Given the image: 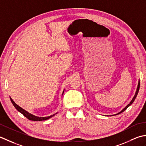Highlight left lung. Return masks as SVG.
Segmentation results:
<instances>
[{"mask_svg": "<svg viewBox=\"0 0 146 146\" xmlns=\"http://www.w3.org/2000/svg\"><path fill=\"white\" fill-rule=\"evenodd\" d=\"M139 88H140V82L139 81V84H138V86H137V91H136V93H135V95H134V96H133V99L132 100V101L131 102H130V103L129 104V105H128L125 108H123L122 110H121L120 112H119L118 113H117V114H116V115H118V114H120V113H122V112H123L125 110L128 108V107H129L130 105H132V103L133 102V101L135 100V98L137 97V94H138V92H139Z\"/></svg>", "mask_w": 146, "mask_h": 146, "instance_id": "1", "label": "left lung"}]
</instances>
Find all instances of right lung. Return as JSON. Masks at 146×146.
I'll list each match as a JSON object with an SVG mask.
<instances>
[{
    "label": "right lung",
    "mask_w": 146,
    "mask_h": 146,
    "mask_svg": "<svg viewBox=\"0 0 146 146\" xmlns=\"http://www.w3.org/2000/svg\"><path fill=\"white\" fill-rule=\"evenodd\" d=\"M11 101L12 103H13V105H14V106L16 108L17 110H18L20 113H21L25 116V117L27 118L28 119L30 120H33V121H42V120H48L50 118H51L53 116H54L55 114L54 115H52L51 116H49V117H36V116L33 115H31V113H29L28 112H27L26 111H25V110H23L22 108H21L19 106H18L17 105L16 103H15V102L14 101L11 99L10 98Z\"/></svg>",
    "instance_id": "1"
}]
</instances>
